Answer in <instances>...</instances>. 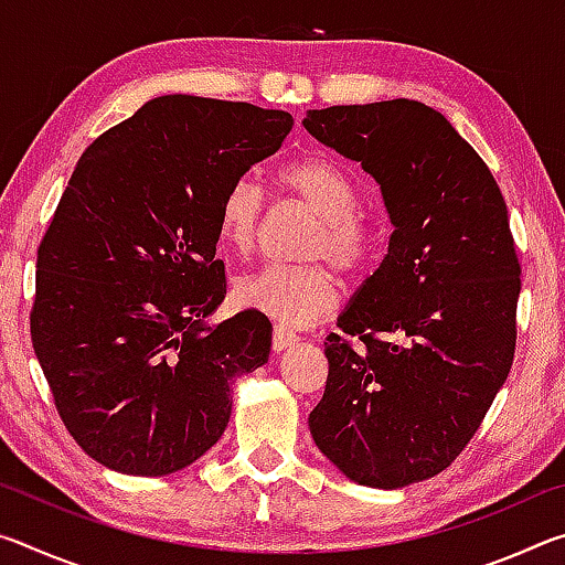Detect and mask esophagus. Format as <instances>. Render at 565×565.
<instances>
[{"label": "esophagus", "instance_id": "34e87169", "mask_svg": "<svg viewBox=\"0 0 565 565\" xmlns=\"http://www.w3.org/2000/svg\"><path fill=\"white\" fill-rule=\"evenodd\" d=\"M299 341V337H296L294 331H289V329H284V327H274V339H271V349L276 351V353H281V351H286L289 347H294V343Z\"/></svg>", "mask_w": 565, "mask_h": 565}]
</instances>
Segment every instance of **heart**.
Instances as JSON below:
<instances>
[{"instance_id": "heart-1", "label": "heart", "mask_w": 565, "mask_h": 565, "mask_svg": "<svg viewBox=\"0 0 565 565\" xmlns=\"http://www.w3.org/2000/svg\"><path fill=\"white\" fill-rule=\"evenodd\" d=\"M279 184L317 212L319 228L311 242V259H327L349 279H359L374 264L381 234L356 212L359 186L347 171L321 157L286 161ZM264 214V194L248 177L228 184L216 212V232L236 256L254 252ZM236 299L284 327H311L337 309L339 281L327 264L264 266L236 281Z\"/></svg>"}]
</instances>
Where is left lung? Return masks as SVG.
I'll return each instance as SVG.
<instances>
[{
    "mask_svg": "<svg viewBox=\"0 0 565 565\" xmlns=\"http://www.w3.org/2000/svg\"><path fill=\"white\" fill-rule=\"evenodd\" d=\"M303 127L376 179L394 224L327 339L309 428L353 483L404 489L454 463L511 371L521 264L509 212L486 161L426 104L311 109Z\"/></svg>",
    "mask_w": 565,
    "mask_h": 565,
    "instance_id": "left-lung-1",
    "label": "left lung"
}]
</instances>
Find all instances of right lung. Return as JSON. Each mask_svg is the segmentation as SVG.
Listing matches in <instances>:
<instances>
[{
	"label": "right lung",
	"mask_w": 565,
	"mask_h": 565,
	"mask_svg": "<svg viewBox=\"0 0 565 565\" xmlns=\"http://www.w3.org/2000/svg\"><path fill=\"white\" fill-rule=\"evenodd\" d=\"M291 114L167 94L84 151L36 252L34 353L66 431L94 461L167 476L232 416L236 376L264 366L271 321L216 327L224 191L281 149Z\"/></svg>",
	"instance_id": "add662e5"
}]
</instances>
